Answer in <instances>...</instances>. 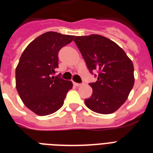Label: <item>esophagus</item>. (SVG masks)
Here are the masks:
<instances>
[{"instance_id":"esophagus-1","label":"esophagus","mask_w":153,"mask_h":153,"mask_svg":"<svg viewBox=\"0 0 153 153\" xmlns=\"http://www.w3.org/2000/svg\"><path fill=\"white\" fill-rule=\"evenodd\" d=\"M74 85L75 86H82L81 83H77V82H74Z\"/></svg>"}]
</instances>
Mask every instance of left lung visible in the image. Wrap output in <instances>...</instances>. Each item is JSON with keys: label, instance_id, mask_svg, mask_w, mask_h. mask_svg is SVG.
Listing matches in <instances>:
<instances>
[{"label": "left lung", "instance_id": "1", "mask_svg": "<svg viewBox=\"0 0 153 153\" xmlns=\"http://www.w3.org/2000/svg\"><path fill=\"white\" fill-rule=\"evenodd\" d=\"M89 71H98V80L85 104L92 111L109 114L117 111L128 98L134 85L131 59L116 43L100 35L76 36L74 39Z\"/></svg>", "mask_w": 153, "mask_h": 153}]
</instances>
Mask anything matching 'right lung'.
Segmentation results:
<instances>
[{"instance_id":"1","label":"right lung","mask_w":153,"mask_h":153,"mask_svg":"<svg viewBox=\"0 0 153 153\" xmlns=\"http://www.w3.org/2000/svg\"><path fill=\"white\" fill-rule=\"evenodd\" d=\"M74 36L48 32L30 43L16 68V87L24 104L39 116L59 109L71 81L53 76L59 67L58 53Z\"/></svg>"}]
</instances>
